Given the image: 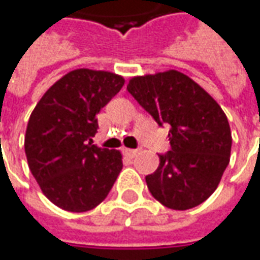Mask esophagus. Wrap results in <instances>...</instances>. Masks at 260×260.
I'll return each mask as SVG.
<instances>
[{"instance_id": "34e87169", "label": "esophagus", "mask_w": 260, "mask_h": 260, "mask_svg": "<svg viewBox=\"0 0 260 260\" xmlns=\"http://www.w3.org/2000/svg\"><path fill=\"white\" fill-rule=\"evenodd\" d=\"M138 151L137 149H129V148H123V155L128 158H134L137 157Z\"/></svg>"}]
</instances>
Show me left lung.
<instances>
[{
  "instance_id": "8db88e82",
  "label": "left lung",
  "mask_w": 260,
  "mask_h": 260,
  "mask_svg": "<svg viewBox=\"0 0 260 260\" xmlns=\"http://www.w3.org/2000/svg\"><path fill=\"white\" fill-rule=\"evenodd\" d=\"M126 89L159 126H171V149L145 177L152 197L173 210L206 202L230 161L232 132L219 103L177 70L132 77Z\"/></svg>"
}]
</instances>
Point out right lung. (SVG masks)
Returning <instances> with one entry per match:
<instances>
[{"label": "right lung", "instance_id": "obj_1", "mask_svg": "<svg viewBox=\"0 0 260 260\" xmlns=\"http://www.w3.org/2000/svg\"><path fill=\"white\" fill-rule=\"evenodd\" d=\"M123 77L77 69L43 94L28 119L24 148L43 194L63 210L83 213L106 199L122 170L119 151L93 145L96 115Z\"/></svg>", "mask_w": 260, "mask_h": 260}]
</instances>
